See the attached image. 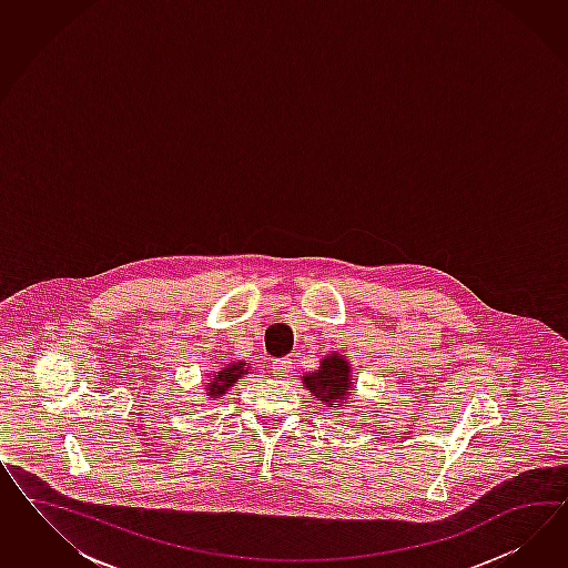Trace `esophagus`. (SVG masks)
Wrapping results in <instances>:
<instances>
[{
  "label": "esophagus",
  "mask_w": 568,
  "mask_h": 568,
  "mask_svg": "<svg viewBox=\"0 0 568 568\" xmlns=\"http://www.w3.org/2000/svg\"><path fill=\"white\" fill-rule=\"evenodd\" d=\"M293 362L290 358H281V361H276L273 364V373H275V377H287V373L292 371Z\"/></svg>",
  "instance_id": "34e87169"
}]
</instances>
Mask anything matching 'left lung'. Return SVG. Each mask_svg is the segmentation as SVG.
Returning a JSON list of instances; mask_svg holds the SVG:
<instances>
[{
	"instance_id": "8db88e82",
	"label": "left lung",
	"mask_w": 568,
	"mask_h": 568,
	"mask_svg": "<svg viewBox=\"0 0 568 568\" xmlns=\"http://www.w3.org/2000/svg\"><path fill=\"white\" fill-rule=\"evenodd\" d=\"M304 383L310 394H314L321 402H327L331 408H335L337 402L352 394L349 366L339 354H331L325 361H321V368L316 373H308Z\"/></svg>"
}]
</instances>
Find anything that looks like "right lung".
Instances as JSON below:
<instances>
[{"label": "right lung", "instance_id": "obj_1", "mask_svg": "<svg viewBox=\"0 0 568 568\" xmlns=\"http://www.w3.org/2000/svg\"><path fill=\"white\" fill-rule=\"evenodd\" d=\"M245 362H231L226 368H223L216 377L212 378V383L207 385V396L223 397L229 387L241 377L245 375Z\"/></svg>", "mask_w": 568, "mask_h": 568}]
</instances>
